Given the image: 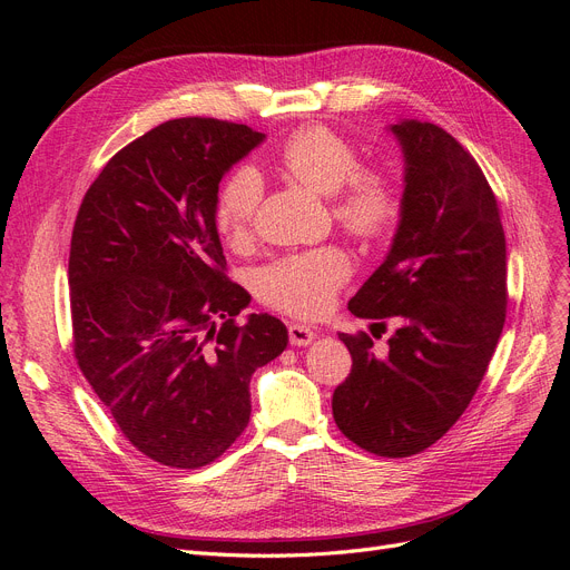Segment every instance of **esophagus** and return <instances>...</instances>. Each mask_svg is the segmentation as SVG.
Instances as JSON below:
<instances>
[{"label": "esophagus", "instance_id": "obj_1", "mask_svg": "<svg viewBox=\"0 0 570 570\" xmlns=\"http://www.w3.org/2000/svg\"><path fill=\"white\" fill-rule=\"evenodd\" d=\"M316 337V333L312 331L309 325H303V323H291L288 325V340L293 346H307L312 344Z\"/></svg>", "mask_w": 570, "mask_h": 570}]
</instances>
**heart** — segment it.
Wrapping results in <instances>:
<instances>
[{
  "mask_svg": "<svg viewBox=\"0 0 570 570\" xmlns=\"http://www.w3.org/2000/svg\"><path fill=\"white\" fill-rule=\"evenodd\" d=\"M279 166L297 183L331 196L333 222L361 243H379L400 222L402 196L395 177L381 166L361 164L357 147L325 125L291 134L279 147ZM263 183L254 168H235L217 191L215 224L233 247L254 237ZM351 261L340 247L288 254L258 269L261 301L291 316H321L351 277Z\"/></svg>",
  "mask_w": 570,
  "mask_h": 570,
  "instance_id": "b5f03b06",
  "label": "heart"
}]
</instances>
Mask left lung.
<instances>
[{"instance_id":"left-lung-1","label":"left lung","mask_w":570,"mask_h":570,"mask_svg":"<svg viewBox=\"0 0 570 570\" xmlns=\"http://www.w3.org/2000/svg\"><path fill=\"white\" fill-rule=\"evenodd\" d=\"M391 129L406 159L402 219L348 309L400 327L385 357L367 333L340 335L353 365L333 415L363 451L409 458L460 421L488 372L505 321V235L488 177L451 134L417 119Z\"/></svg>"}]
</instances>
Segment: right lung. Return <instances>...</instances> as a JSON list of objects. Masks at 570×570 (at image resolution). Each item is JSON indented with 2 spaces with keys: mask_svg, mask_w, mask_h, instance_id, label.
<instances>
[{
  "mask_svg": "<svg viewBox=\"0 0 570 570\" xmlns=\"http://www.w3.org/2000/svg\"><path fill=\"white\" fill-rule=\"evenodd\" d=\"M265 136L215 117L147 131L89 185L71 235L76 363L125 439L170 469H200L245 432L252 374L286 325L237 314L215 224L224 173Z\"/></svg>",
  "mask_w": 570,
  "mask_h": 570,
  "instance_id": "obj_1",
  "label": "right lung"
}]
</instances>
